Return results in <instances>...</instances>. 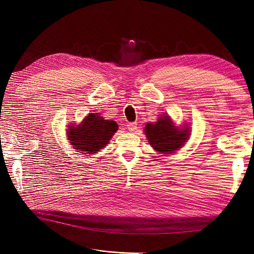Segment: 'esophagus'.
Instances as JSON below:
<instances>
[{"label": "esophagus", "instance_id": "obj_1", "mask_svg": "<svg viewBox=\"0 0 254 254\" xmlns=\"http://www.w3.org/2000/svg\"><path fill=\"white\" fill-rule=\"evenodd\" d=\"M127 128H128L129 131L133 132L137 129V124H136V123H129V124L127 125Z\"/></svg>", "mask_w": 254, "mask_h": 254}]
</instances>
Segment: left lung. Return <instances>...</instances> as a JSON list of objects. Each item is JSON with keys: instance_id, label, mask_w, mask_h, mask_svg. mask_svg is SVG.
I'll return each instance as SVG.
<instances>
[{"instance_id": "1", "label": "left lung", "mask_w": 254, "mask_h": 254, "mask_svg": "<svg viewBox=\"0 0 254 254\" xmlns=\"http://www.w3.org/2000/svg\"><path fill=\"white\" fill-rule=\"evenodd\" d=\"M144 130L152 147L162 153L178 150L190 135L188 129H177L168 117H161L155 124L148 123Z\"/></svg>"}]
</instances>
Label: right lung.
Masks as SVG:
<instances>
[{"instance_id":"right-lung-1","label":"right lung","mask_w":254,"mask_h":254,"mask_svg":"<svg viewBox=\"0 0 254 254\" xmlns=\"http://www.w3.org/2000/svg\"><path fill=\"white\" fill-rule=\"evenodd\" d=\"M117 130L114 121L90 113L79 126H70L67 136L78 152L93 153L105 147Z\"/></svg>"}]
</instances>
